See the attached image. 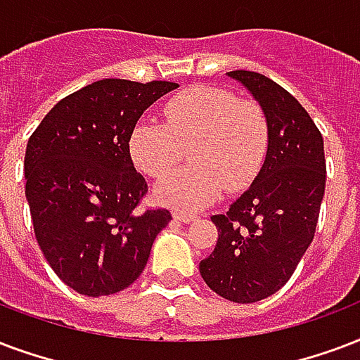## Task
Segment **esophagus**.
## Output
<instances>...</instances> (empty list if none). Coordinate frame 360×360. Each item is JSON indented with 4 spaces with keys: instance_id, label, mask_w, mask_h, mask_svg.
<instances>
[{
    "instance_id": "1",
    "label": "esophagus",
    "mask_w": 360,
    "mask_h": 360,
    "mask_svg": "<svg viewBox=\"0 0 360 360\" xmlns=\"http://www.w3.org/2000/svg\"><path fill=\"white\" fill-rule=\"evenodd\" d=\"M172 215H174L175 221H181V223H194V221L198 219L196 215H192V213H183V211H174Z\"/></svg>"
}]
</instances>
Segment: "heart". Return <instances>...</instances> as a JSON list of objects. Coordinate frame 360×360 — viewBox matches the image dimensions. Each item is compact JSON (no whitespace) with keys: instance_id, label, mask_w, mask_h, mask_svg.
<instances>
[{"instance_id":"b5f03b06","label":"heart","mask_w":360,"mask_h":360,"mask_svg":"<svg viewBox=\"0 0 360 360\" xmlns=\"http://www.w3.org/2000/svg\"><path fill=\"white\" fill-rule=\"evenodd\" d=\"M166 124L143 120L130 136L137 169L162 179L192 149V168L177 172L156 188L160 202L200 210L221 191L238 192L253 183L264 164L270 124L259 101L198 84L169 98Z\"/></svg>"}]
</instances>
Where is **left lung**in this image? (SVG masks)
<instances>
[{
  "label": "left lung",
  "mask_w": 360,
  "mask_h": 360,
  "mask_svg": "<svg viewBox=\"0 0 360 360\" xmlns=\"http://www.w3.org/2000/svg\"><path fill=\"white\" fill-rule=\"evenodd\" d=\"M268 117L266 160L224 215L213 253L200 262L211 290L230 302L251 304L278 292L295 274L315 236L325 194L323 136L295 96L255 71L229 73Z\"/></svg>",
  "instance_id": "8db88e82"
}]
</instances>
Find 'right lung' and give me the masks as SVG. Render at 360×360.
Instances as JSON below:
<instances>
[{
  "mask_svg": "<svg viewBox=\"0 0 360 360\" xmlns=\"http://www.w3.org/2000/svg\"><path fill=\"white\" fill-rule=\"evenodd\" d=\"M177 82L101 79L60 100L30 136L26 198L35 240L54 274L79 295L130 287L172 221L139 210L147 194L130 156L137 120Z\"/></svg>",
  "mask_w": 360,
  "mask_h": 360,
  "instance_id": "obj_1",
  "label": "right lung"
}]
</instances>
